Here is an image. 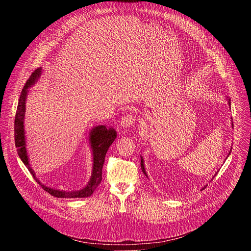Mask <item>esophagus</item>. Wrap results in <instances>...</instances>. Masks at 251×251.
Returning a JSON list of instances; mask_svg holds the SVG:
<instances>
[{"label": "esophagus", "instance_id": "1", "mask_svg": "<svg viewBox=\"0 0 251 251\" xmlns=\"http://www.w3.org/2000/svg\"><path fill=\"white\" fill-rule=\"evenodd\" d=\"M134 123H135V118H134V116L131 115V114H127V115L123 116L122 119H121V122H120V124H121V126H122L123 128L131 127Z\"/></svg>", "mask_w": 251, "mask_h": 251}]
</instances>
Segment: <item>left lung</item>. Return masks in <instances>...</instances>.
Masks as SVG:
<instances>
[{"label": "left lung", "instance_id": "obj_1", "mask_svg": "<svg viewBox=\"0 0 251 251\" xmlns=\"http://www.w3.org/2000/svg\"><path fill=\"white\" fill-rule=\"evenodd\" d=\"M228 104H229V106H230V99H228ZM231 125H232V128H233V124H231ZM229 154H230V151H229V153H228V156H229ZM141 169H142V172L144 173V175H145V176L148 177V176H147V173H146V171H145V168H144V160H143V158H142V157H141ZM216 176H217V174L213 176V177ZM204 188H205V187H204ZM204 188H202V190H203Z\"/></svg>", "mask_w": 251, "mask_h": 251}]
</instances>
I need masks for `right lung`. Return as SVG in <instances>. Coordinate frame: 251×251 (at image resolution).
<instances>
[{
	"label": "right lung",
	"mask_w": 251,
	"mask_h": 251,
	"mask_svg": "<svg viewBox=\"0 0 251 251\" xmlns=\"http://www.w3.org/2000/svg\"><path fill=\"white\" fill-rule=\"evenodd\" d=\"M42 75V68L39 67L35 69L27 81L25 82L19 99L18 108L16 112V118H15V143L18 151V155L25 164V166L27 168L29 173L32 175L33 178L39 183V185L42 186V188L50 194L51 196L55 198H87L90 197L93 192L96 190L98 185L101 183L102 180V168L105 160V155L107 153V150L111 146L114 140L116 139L117 133L115 129L113 128H106L104 125H99L94 127L89 132V143L90 147L92 150V156H93V165H92V173L91 177L88 182V184L79 191H74V192H66V191H60L56 189H52L50 187L45 186L42 184L38 177L35 176V174L33 170L31 169L29 165L28 156L26 153L25 148V100L26 95L28 92V88L32 86L35 82H37L38 78Z\"/></svg>",
	"instance_id": "obj_1"
}]
</instances>
